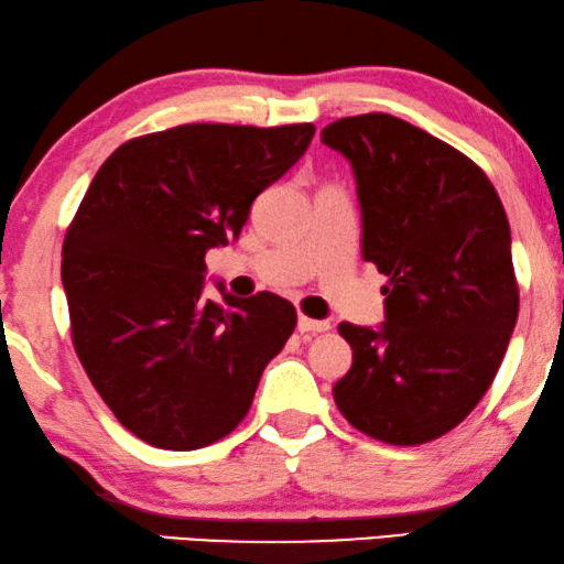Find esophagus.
I'll list each match as a JSON object with an SVG mask.
<instances>
[{
    "label": "esophagus",
    "instance_id": "34e87169",
    "mask_svg": "<svg viewBox=\"0 0 564 564\" xmlns=\"http://www.w3.org/2000/svg\"><path fill=\"white\" fill-rule=\"evenodd\" d=\"M329 329V322H324V319H308V316H304L301 314L299 316V332H327Z\"/></svg>",
    "mask_w": 564,
    "mask_h": 564
}]
</instances>
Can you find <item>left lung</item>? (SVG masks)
<instances>
[{
  "label": "left lung",
  "mask_w": 564,
  "mask_h": 564,
  "mask_svg": "<svg viewBox=\"0 0 564 564\" xmlns=\"http://www.w3.org/2000/svg\"><path fill=\"white\" fill-rule=\"evenodd\" d=\"M322 142L350 161L362 258L391 279L386 322L339 324L352 368L332 393L372 440L432 442L478 406L517 327L503 204L470 158L399 117H345Z\"/></svg>",
  "instance_id": "8db88e82"
}]
</instances>
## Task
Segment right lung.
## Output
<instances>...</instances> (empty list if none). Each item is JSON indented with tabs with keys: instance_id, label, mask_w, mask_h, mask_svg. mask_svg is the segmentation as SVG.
<instances>
[{
	"instance_id": "right-lung-1",
	"label": "right lung",
	"mask_w": 564,
	"mask_h": 564,
	"mask_svg": "<svg viewBox=\"0 0 564 564\" xmlns=\"http://www.w3.org/2000/svg\"><path fill=\"white\" fill-rule=\"evenodd\" d=\"M314 124H181L107 158L63 242L61 279L86 376L134 437L199 449L248 414L296 327L275 293L204 296L206 250L237 240L250 206Z\"/></svg>"
}]
</instances>
